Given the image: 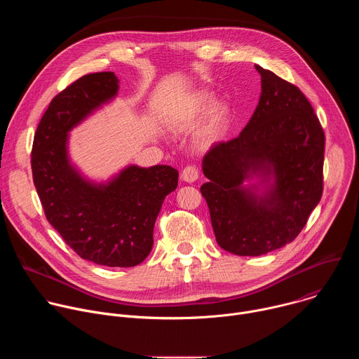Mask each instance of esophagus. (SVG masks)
<instances>
[{"instance_id":"esophagus-1","label":"esophagus","mask_w":359,"mask_h":359,"mask_svg":"<svg viewBox=\"0 0 359 359\" xmlns=\"http://www.w3.org/2000/svg\"><path fill=\"white\" fill-rule=\"evenodd\" d=\"M198 175H200L198 168L194 166V165H189V166H186V168L183 169V172H182V179H183L184 182H187V183H193V182H196V180L198 179Z\"/></svg>"}]
</instances>
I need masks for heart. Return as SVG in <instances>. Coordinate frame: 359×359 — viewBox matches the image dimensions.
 <instances>
[{"mask_svg":"<svg viewBox=\"0 0 359 359\" xmlns=\"http://www.w3.org/2000/svg\"><path fill=\"white\" fill-rule=\"evenodd\" d=\"M212 104H213V96L210 93L208 92L198 93L191 100V104L184 109V112H182V115L177 118L175 126L177 129L193 128L204 115H206ZM227 125H229V109L226 105L219 104L212 109L209 121L203 129V135H201L203 144L210 146L219 142L226 133Z\"/></svg>","mask_w":359,"mask_h":359,"instance_id":"obj_1","label":"heart"}]
</instances>
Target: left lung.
<instances>
[{"instance_id": "obj_1", "label": "left lung", "mask_w": 359, "mask_h": 359, "mask_svg": "<svg viewBox=\"0 0 359 359\" xmlns=\"http://www.w3.org/2000/svg\"><path fill=\"white\" fill-rule=\"evenodd\" d=\"M262 96L243 132L203 158L200 187L217 244L237 255H262L301 233L324 190L325 135L310 100L288 81L255 65ZM250 172L273 174L263 198L241 187Z\"/></svg>"}]
</instances>
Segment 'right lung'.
Listing matches in <instances>:
<instances>
[{
	"mask_svg": "<svg viewBox=\"0 0 359 359\" xmlns=\"http://www.w3.org/2000/svg\"><path fill=\"white\" fill-rule=\"evenodd\" d=\"M114 72L88 74L61 90L36 128L32 179L46 220L81 259L107 267H135L153 247V227L179 172L130 166L107 186L85 182L68 163L67 133L118 92Z\"/></svg>",
	"mask_w": 359,
	"mask_h": 359,
	"instance_id": "obj_1",
	"label": "right lung"
}]
</instances>
